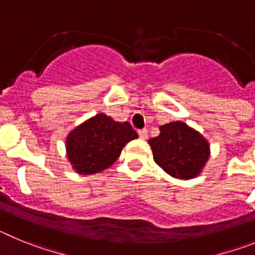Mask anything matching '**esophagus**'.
Listing matches in <instances>:
<instances>
[{
	"instance_id": "obj_1",
	"label": "esophagus",
	"mask_w": 255,
	"mask_h": 255,
	"mask_svg": "<svg viewBox=\"0 0 255 255\" xmlns=\"http://www.w3.org/2000/svg\"><path fill=\"white\" fill-rule=\"evenodd\" d=\"M139 138L140 139H147L148 138V130L147 129H141L138 131Z\"/></svg>"
}]
</instances>
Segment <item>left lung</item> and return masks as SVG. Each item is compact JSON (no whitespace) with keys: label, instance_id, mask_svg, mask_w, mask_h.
<instances>
[{"label":"left lung","instance_id":"1","mask_svg":"<svg viewBox=\"0 0 255 255\" xmlns=\"http://www.w3.org/2000/svg\"><path fill=\"white\" fill-rule=\"evenodd\" d=\"M153 159L175 179H194L209 158L208 140L181 121L159 126V135L148 140Z\"/></svg>","mask_w":255,"mask_h":255}]
</instances>
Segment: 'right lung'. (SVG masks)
I'll use <instances>...</instances> for the list:
<instances>
[{"label": "right lung", "mask_w": 255, "mask_h": 255, "mask_svg": "<svg viewBox=\"0 0 255 255\" xmlns=\"http://www.w3.org/2000/svg\"><path fill=\"white\" fill-rule=\"evenodd\" d=\"M138 134L128 121L119 123L105 114L88 119L70 131L66 138V155L80 175H92L110 167L121 150Z\"/></svg>", "instance_id": "obj_1"}]
</instances>
